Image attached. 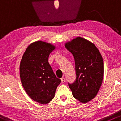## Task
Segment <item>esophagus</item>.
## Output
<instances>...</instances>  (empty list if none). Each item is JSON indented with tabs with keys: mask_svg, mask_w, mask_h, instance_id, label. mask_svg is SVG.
<instances>
[{
	"mask_svg": "<svg viewBox=\"0 0 121 121\" xmlns=\"http://www.w3.org/2000/svg\"><path fill=\"white\" fill-rule=\"evenodd\" d=\"M61 83H65V78H64V77H62L61 78Z\"/></svg>",
	"mask_w": 121,
	"mask_h": 121,
	"instance_id": "obj_1",
	"label": "esophagus"
}]
</instances>
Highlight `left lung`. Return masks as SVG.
<instances>
[{"label": "left lung", "instance_id": "left-lung-1", "mask_svg": "<svg viewBox=\"0 0 121 121\" xmlns=\"http://www.w3.org/2000/svg\"><path fill=\"white\" fill-rule=\"evenodd\" d=\"M65 47L74 56L76 80L69 84L73 96L87 103L96 96L104 77V61L96 47L91 42L77 37Z\"/></svg>", "mask_w": 121, "mask_h": 121}]
</instances>
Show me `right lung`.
Instances as JSON below:
<instances>
[{
    "label": "right lung",
    "mask_w": 121,
    "mask_h": 121,
    "mask_svg": "<svg viewBox=\"0 0 121 121\" xmlns=\"http://www.w3.org/2000/svg\"><path fill=\"white\" fill-rule=\"evenodd\" d=\"M55 47L45 42H35L28 47L20 64L21 83L32 100L45 104L54 97L61 80L57 78L48 63Z\"/></svg>",
    "instance_id": "obj_1"
}]
</instances>
